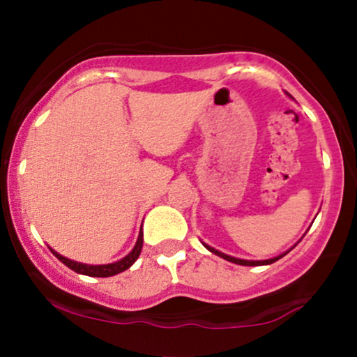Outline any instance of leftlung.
<instances>
[{
  "mask_svg": "<svg viewBox=\"0 0 357 357\" xmlns=\"http://www.w3.org/2000/svg\"><path fill=\"white\" fill-rule=\"evenodd\" d=\"M204 247L210 250V252L215 253V255L225 258V260L233 261V264H238V265H247V267H257V265H270V264H273V261H277L278 258H282V257L285 255V253H284V255H280V257H277V258H270V260H264V261H250V260H240V258H235V257H230V255H225V253H221V252H218V250L208 247V245H204Z\"/></svg>",
  "mask_w": 357,
  "mask_h": 357,
  "instance_id": "obj_1",
  "label": "left lung"
}]
</instances>
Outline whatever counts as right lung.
I'll use <instances>...</instances> for the list:
<instances>
[{
  "label": "right lung",
  "mask_w": 357,
  "mask_h": 357,
  "mask_svg": "<svg viewBox=\"0 0 357 357\" xmlns=\"http://www.w3.org/2000/svg\"><path fill=\"white\" fill-rule=\"evenodd\" d=\"M142 231L139 233V238L136 241V247L132 248V252L129 253V255L122 258V260L116 261V264H109V265H85V264H79V261H73V260H68V258L59 255L56 252L52 253L55 255L59 260L61 261L63 265H67L68 268H72L73 272L77 273H82V275H89V277H112V275H117V273L124 272L130 267V265L134 264V261L137 260V257L141 255V250H142Z\"/></svg>",
  "instance_id": "right-lung-1"
}]
</instances>
